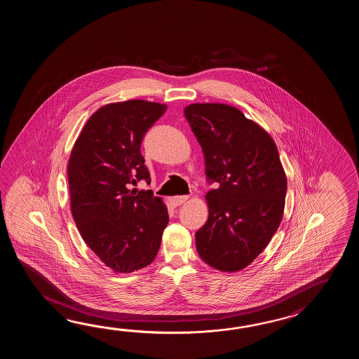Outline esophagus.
<instances>
[{"label": "esophagus", "instance_id": "obj_1", "mask_svg": "<svg viewBox=\"0 0 359 359\" xmlns=\"http://www.w3.org/2000/svg\"><path fill=\"white\" fill-rule=\"evenodd\" d=\"M187 200H189L187 195H180V196H173L170 198V203L175 206H180L182 205L183 203L187 201Z\"/></svg>", "mask_w": 359, "mask_h": 359}]
</instances>
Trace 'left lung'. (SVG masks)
Returning a JSON list of instances; mask_svg holds the SVG:
<instances>
[{"label":"left lung","mask_w":359,"mask_h":359,"mask_svg":"<svg viewBox=\"0 0 359 359\" xmlns=\"http://www.w3.org/2000/svg\"><path fill=\"white\" fill-rule=\"evenodd\" d=\"M203 149L209 217L196 232V250L221 272L248 267L283 221L287 178L273 138L237 107L191 104L183 110Z\"/></svg>","instance_id":"1"}]
</instances>
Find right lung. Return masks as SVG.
I'll list each match as a JSON object with an SVG mask.
<instances>
[{
  "instance_id": "right-lung-1",
  "label": "right lung",
  "mask_w": 359,
  "mask_h": 359,
  "mask_svg": "<svg viewBox=\"0 0 359 359\" xmlns=\"http://www.w3.org/2000/svg\"><path fill=\"white\" fill-rule=\"evenodd\" d=\"M165 110L146 100L107 104L86 122L69 155L72 215L84 243L115 273L151 264L168 224L163 198L128 189L141 180L150 183L140 149Z\"/></svg>"
}]
</instances>
